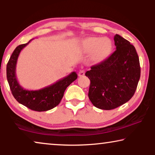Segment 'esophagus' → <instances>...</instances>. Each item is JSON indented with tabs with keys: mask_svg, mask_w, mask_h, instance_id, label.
I'll return each mask as SVG.
<instances>
[{
	"mask_svg": "<svg viewBox=\"0 0 155 155\" xmlns=\"http://www.w3.org/2000/svg\"><path fill=\"white\" fill-rule=\"evenodd\" d=\"M84 75V71H80L79 73H78V76L79 77H82V76Z\"/></svg>",
	"mask_w": 155,
	"mask_h": 155,
	"instance_id": "obj_1",
	"label": "esophagus"
}]
</instances>
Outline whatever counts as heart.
<instances>
[{"instance_id": "b5f03b06", "label": "heart", "mask_w": 155, "mask_h": 155, "mask_svg": "<svg viewBox=\"0 0 155 155\" xmlns=\"http://www.w3.org/2000/svg\"><path fill=\"white\" fill-rule=\"evenodd\" d=\"M84 51H92V58L94 61H101L109 54L111 48V41L108 39L90 37L84 40L82 43Z\"/></svg>"}]
</instances>
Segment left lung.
Masks as SVG:
<instances>
[{
  "instance_id": "1",
  "label": "left lung",
  "mask_w": 155,
  "mask_h": 155,
  "mask_svg": "<svg viewBox=\"0 0 155 155\" xmlns=\"http://www.w3.org/2000/svg\"><path fill=\"white\" fill-rule=\"evenodd\" d=\"M114 39L115 51L85 73L90 80L89 99L95 107L104 110L116 109L130 100L140 78L134 46L118 35Z\"/></svg>"
}]
</instances>
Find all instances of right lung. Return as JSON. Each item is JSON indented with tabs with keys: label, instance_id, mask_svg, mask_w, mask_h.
I'll return each mask as SVG.
<instances>
[{
	"label": "right lung",
	"instance_id": "1",
	"mask_svg": "<svg viewBox=\"0 0 155 155\" xmlns=\"http://www.w3.org/2000/svg\"><path fill=\"white\" fill-rule=\"evenodd\" d=\"M27 44L17 46L8 61L6 68L7 80L10 90L15 99L21 104L36 111H46L52 109L59 104L65 90L72 82L78 78L75 72H73L66 77L59 80L54 84L38 90H27L19 84L16 78V64L21 51Z\"/></svg>",
	"mask_w": 155,
	"mask_h": 155
}]
</instances>
